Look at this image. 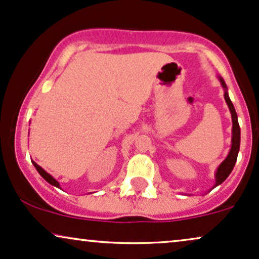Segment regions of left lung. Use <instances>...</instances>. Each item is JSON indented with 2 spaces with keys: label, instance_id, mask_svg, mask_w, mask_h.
I'll return each instance as SVG.
<instances>
[{
  "label": "left lung",
  "instance_id": "1",
  "mask_svg": "<svg viewBox=\"0 0 259 259\" xmlns=\"http://www.w3.org/2000/svg\"><path fill=\"white\" fill-rule=\"evenodd\" d=\"M220 80L221 86L224 87L225 90V100L227 103L228 107H230L231 111V116H232V123H233V126H232V147L230 153H228L227 158H226L224 161L221 162V165L218 167V171L215 173V179H217V183H215V186L220 185L221 183H224L226 181L228 176L231 175L232 169H233L235 162H237V158H238V153H239V148H240V126H239L238 123V116L237 112H235L233 104L228 97L227 93V86H226L224 78L219 77Z\"/></svg>",
  "mask_w": 259,
  "mask_h": 259
}]
</instances>
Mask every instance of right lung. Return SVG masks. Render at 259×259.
I'll use <instances>...</instances> for the list:
<instances>
[{"mask_svg": "<svg viewBox=\"0 0 259 259\" xmlns=\"http://www.w3.org/2000/svg\"><path fill=\"white\" fill-rule=\"evenodd\" d=\"M32 163H33V165H34V167L37 168V171L39 172V175H40V176L42 177V178L45 179V181H47L48 183H50L51 185L56 186V188H60V183H58V182L56 181V179L54 178V177L49 175V173H48L47 171H44V169H42V168H41L40 166H39V165H37V163H35L34 161H32Z\"/></svg>", "mask_w": 259, "mask_h": 259, "instance_id": "1", "label": "right lung"}]
</instances>
